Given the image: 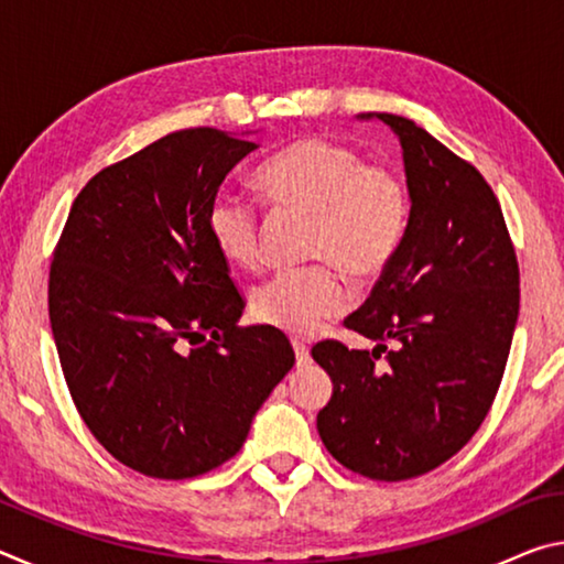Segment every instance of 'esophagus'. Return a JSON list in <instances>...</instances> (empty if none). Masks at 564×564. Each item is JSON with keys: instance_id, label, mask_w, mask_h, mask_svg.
I'll list each match as a JSON object with an SVG mask.
<instances>
[{"instance_id": "34e87169", "label": "esophagus", "mask_w": 564, "mask_h": 564, "mask_svg": "<svg viewBox=\"0 0 564 564\" xmlns=\"http://www.w3.org/2000/svg\"><path fill=\"white\" fill-rule=\"evenodd\" d=\"M293 350H295V362H299V366H308L311 362L308 346H305L303 340H293Z\"/></svg>"}]
</instances>
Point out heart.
<instances>
[{"mask_svg":"<svg viewBox=\"0 0 564 564\" xmlns=\"http://www.w3.org/2000/svg\"><path fill=\"white\" fill-rule=\"evenodd\" d=\"M265 198L313 216L308 269L279 271L251 291L259 323L308 336L348 308V289L383 273L403 243L410 196L386 164H362L356 149L326 137H303L259 169ZM208 234L224 259L243 271L261 263V214L251 198L218 191L208 204ZM341 272L338 274L337 271Z\"/></svg>","mask_w":564,"mask_h":564,"instance_id":"b5f03b06","label":"heart"}]
</instances>
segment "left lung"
Here are the masks:
<instances>
[{
    "label": "left lung",
    "mask_w": 564,
    "mask_h": 564,
    "mask_svg": "<svg viewBox=\"0 0 564 564\" xmlns=\"http://www.w3.org/2000/svg\"><path fill=\"white\" fill-rule=\"evenodd\" d=\"M368 117L395 131L413 206L395 259L343 321L378 346L321 340L311 352L333 380L318 413L323 445L348 470L398 482L451 460L488 417L518 323L520 269L480 171L410 119Z\"/></svg>",
    "instance_id": "8db88e82"
}]
</instances>
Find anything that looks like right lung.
<instances>
[{"mask_svg": "<svg viewBox=\"0 0 564 564\" xmlns=\"http://www.w3.org/2000/svg\"><path fill=\"white\" fill-rule=\"evenodd\" d=\"M259 149L214 127L166 133L74 198L50 269V321L76 410L131 470H216L295 362L273 326H238L243 295L208 204Z\"/></svg>", "mask_w": 564, "mask_h": 564, "instance_id": "right-lung-1", "label": "right lung"}]
</instances>
